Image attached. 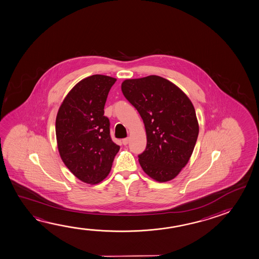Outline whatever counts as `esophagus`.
Instances as JSON below:
<instances>
[{"mask_svg": "<svg viewBox=\"0 0 259 259\" xmlns=\"http://www.w3.org/2000/svg\"><path fill=\"white\" fill-rule=\"evenodd\" d=\"M129 142H130V138H129V137L123 139V144H124V145H126V144H128V143H129Z\"/></svg>", "mask_w": 259, "mask_h": 259, "instance_id": "obj_1", "label": "esophagus"}]
</instances>
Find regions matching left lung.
Returning a JSON list of instances; mask_svg holds the SVG:
<instances>
[{
    "instance_id": "1",
    "label": "left lung",
    "mask_w": 259,
    "mask_h": 259,
    "mask_svg": "<svg viewBox=\"0 0 259 259\" xmlns=\"http://www.w3.org/2000/svg\"><path fill=\"white\" fill-rule=\"evenodd\" d=\"M122 92L144 121L147 144L138 155L141 167L157 182L172 180L190 160L199 136L192 103L159 76L126 79Z\"/></svg>"
}]
</instances>
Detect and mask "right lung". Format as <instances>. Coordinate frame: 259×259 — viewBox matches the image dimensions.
Masks as SVG:
<instances>
[{
  "label": "right lung",
  "instance_id": "right-lung-1",
  "mask_svg": "<svg viewBox=\"0 0 259 259\" xmlns=\"http://www.w3.org/2000/svg\"><path fill=\"white\" fill-rule=\"evenodd\" d=\"M114 77L93 75L78 82L61 104L56 118L60 157L76 178L97 184L110 172L120 146L110 136L104 107Z\"/></svg>",
  "mask_w": 259,
  "mask_h": 259
}]
</instances>
